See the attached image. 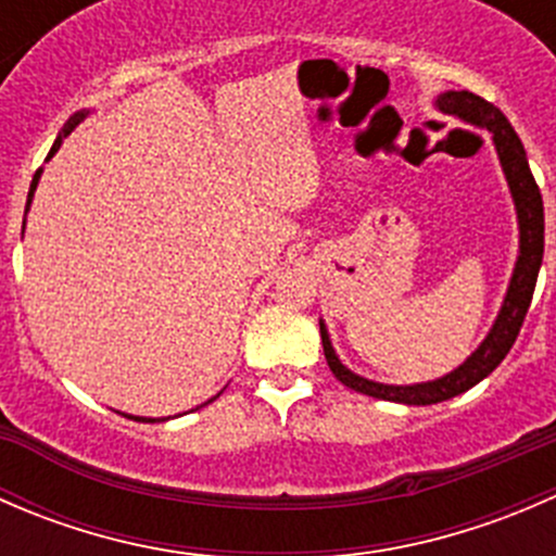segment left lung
<instances>
[{
    "mask_svg": "<svg viewBox=\"0 0 556 556\" xmlns=\"http://www.w3.org/2000/svg\"><path fill=\"white\" fill-rule=\"evenodd\" d=\"M433 106L439 112H444V115L468 123V126L490 131L497 161H501V169L506 174L508 190H511L514 210H517L519 255L517 263H514L511 279H508L506 299H503L501 312H497L490 333L484 336V341H481L454 371L444 374V377L439 379H430V382L384 384L350 371V368L339 361L333 344H330V333L328 328H325V319H319L325 361H328L333 377L339 379L341 384L350 387V390L363 392V395L379 397V401L406 403V406H430V403L450 401V397L470 390L473 384H479L481 379H486L497 366H501V361L508 355L514 341H517L521 323H525V314L530 309L532 290H535L538 271H541L543 263V199L541 190H538L535 185V177H532L530 172V164H527L525 144H521L517 131L511 128L508 117L503 115L495 104H490L486 99L476 97V93L470 91L439 93Z\"/></svg>",
    "mask_w": 556,
    "mask_h": 556,
    "instance_id": "obj_1",
    "label": "left lung"
}]
</instances>
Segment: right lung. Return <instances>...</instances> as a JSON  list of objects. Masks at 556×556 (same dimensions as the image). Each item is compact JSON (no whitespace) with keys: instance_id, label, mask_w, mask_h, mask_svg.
<instances>
[{"instance_id":"add662e5","label":"right lung","mask_w":556,"mask_h":556,"mask_svg":"<svg viewBox=\"0 0 556 556\" xmlns=\"http://www.w3.org/2000/svg\"><path fill=\"white\" fill-rule=\"evenodd\" d=\"M86 115H88V110H80V112H75V115H72L70 121L64 123V128H61V131H59V137H55L53 148H50L48 159H45V161H50L55 153H59V148H61V144H64V139L70 137V134L75 131V128L80 126L83 121H86ZM39 177H42V169H37L35 179H31V185H29V199H26V212H29L31 199H35V190H37V185H39ZM24 228H26V220H24ZM215 397H220V392H217ZM215 397H210V401H206V403H212V401H215ZM206 403H201V406H206ZM126 417H128V419H137V422H166V419H169V417H161V419H153V417H134V414H126Z\"/></svg>"}]
</instances>
